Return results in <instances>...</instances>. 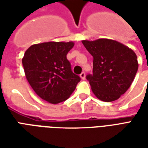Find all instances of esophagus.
<instances>
[{
    "instance_id": "obj_1",
    "label": "esophagus",
    "mask_w": 148,
    "mask_h": 148,
    "mask_svg": "<svg viewBox=\"0 0 148 148\" xmlns=\"http://www.w3.org/2000/svg\"><path fill=\"white\" fill-rule=\"evenodd\" d=\"M80 77L82 79H83V80H85L86 79V74H85V72H82L80 74Z\"/></svg>"
}]
</instances>
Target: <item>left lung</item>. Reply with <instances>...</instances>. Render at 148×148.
Segmentation results:
<instances>
[{
	"mask_svg": "<svg viewBox=\"0 0 148 148\" xmlns=\"http://www.w3.org/2000/svg\"><path fill=\"white\" fill-rule=\"evenodd\" d=\"M93 57V74H88L93 93L101 101L117 100L130 87L138 71L136 53L121 42L108 39L82 40Z\"/></svg>",
	"mask_w": 148,
	"mask_h": 148,
	"instance_id": "1",
	"label": "left lung"
}]
</instances>
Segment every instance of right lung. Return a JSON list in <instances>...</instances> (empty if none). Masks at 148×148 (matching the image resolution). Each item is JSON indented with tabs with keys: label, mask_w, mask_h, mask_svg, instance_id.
<instances>
[{
	"label": "right lung",
	"mask_w": 148,
	"mask_h": 148,
	"mask_svg": "<svg viewBox=\"0 0 148 148\" xmlns=\"http://www.w3.org/2000/svg\"><path fill=\"white\" fill-rule=\"evenodd\" d=\"M73 42H47L32 45L22 63L27 82L37 95L47 102L58 104L68 99L80 82L73 73L66 55Z\"/></svg>",
	"instance_id": "right-lung-1"
}]
</instances>
